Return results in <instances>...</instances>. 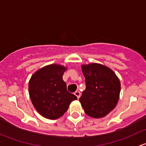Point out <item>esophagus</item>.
Returning a JSON list of instances; mask_svg holds the SVG:
<instances>
[{
    "mask_svg": "<svg viewBox=\"0 0 146 146\" xmlns=\"http://www.w3.org/2000/svg\"><path fill=\"white\" fill-rule=\"evenodd\" d=\"M74 95H76V97H77L78 99H79V98H80V92H79V91H76V92H75Z\"/></svg>",
    "mask_w": 146,
    "mask_h": 146,
    "instance_id": "obj_1",
    "label": "esophagus"
}]
</instances>
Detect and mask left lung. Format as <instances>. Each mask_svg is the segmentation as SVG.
<instances>
[{"label": "left lung", "mask_w": 146, "mask_h": 146, "mask_svg": "<svg viewBox=\"0 0 146 146\" xmlns=\"http://www.w3.org/2000/svg\"><path fill=\"white\" fill-rule=\"evenodd\" d=\"M86 89L79 101L85 114L92 118L105 117L117 106L121 90L119 78L104 65H82Z\"/></svg>", "instance_id": "obj_1"}]
</instances>
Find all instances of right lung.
Segmentation results:
<instances>
[{
    "mask_svg": "<svg viewBox=\"0 0 146 146\" xmlns=\"http://www.w3.org/2000/svg\"><path fill=\"white\" fill-rule=\"evenodd\" d=\"M67 67L50 64L36 70L29 81V94L32 104L42 117L57 119L67 111L77 97L67 91L63 75Z\"/></svg>",
    "mask_w": 146,
    "mask_h": 146,
    "instance_id": "obj_1",
    "label": "right lung"
}]
</instances>
